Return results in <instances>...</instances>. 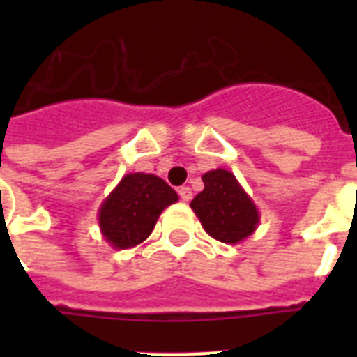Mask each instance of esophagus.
<instances>
[{
    "instance_id": "esophagus-1",
    "label": "esophagus",
    "mask_w": 357,
    "mask_h": 357,
    "mask_svg": "<svg viewBox=\"0 0 357 357\" xmlns=\"http://www.w3.org/2000/svg\"><path fill=\"white\" fill-rule=\"evenodd\" d=\"M178 195H181V198L184 202H189L193 198V191H191V188H188V185H182V188L178 189Z\"/></svg>"
}]
</instances>
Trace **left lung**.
<instances>
[{"instance_id":"left-lung-1","label":"left lung","mask_w":357,"mask_h":357,"mask_svg":"<svg viewBox=\"0 0 357 357\" xmlns=\"http://www.w3.org/2000/svg\"><path fill=\"white\" fill-rule=\"evenodd\" d=\"M202 181L204 191L191 200L189 207L207 234L227 245L241 243L254 234L261 220L259 211L234 173L216 168L204 173Z\"/></svg>"}]
</instances>
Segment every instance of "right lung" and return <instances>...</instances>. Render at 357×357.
Returning a JSON list of instances; mask_svg holds the SVG:
<instances>
[{
	"label": "right lung",
	"instance_id": "1",
	"mask_svg": "<svg viewBox=\"0 0 357 357\" xmlns=\"http://www.w3.org/2000/svg\"><path fill=\"white\" fill-rule=\"evenodd\" d=\"M178 200L175 189L150 173H128L98 211V223L110 247L125 250L143 243L160 213Z\"/></svg>",
	"mask_w": 357,
	"mask_h": 357
}]
</instances>
